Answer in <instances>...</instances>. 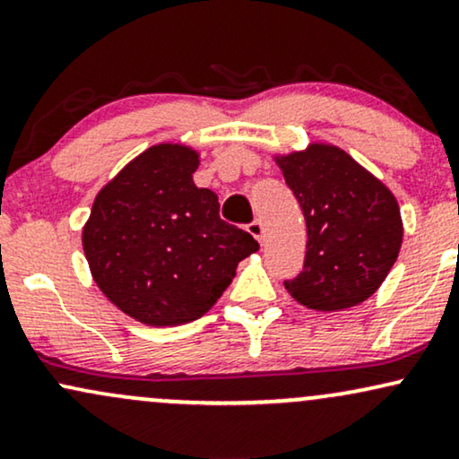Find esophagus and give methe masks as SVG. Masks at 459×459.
<instances>
[{"mask_svg":"<svg viewBox=\"0 0 459 459\" xmlns=\"http://www.w3.org/2000/svg\"><path fill=\"white\" fill-rule=\"evenodd\" d=\"M247 233L255 237L259 244H263V239H265V229H263V222L261 220H255V222L247 224Z\"/></svg>","mask_w":459,"mask_h":459,"instance_id":"esophagus-1","label":"esophagus"}]
</instances>
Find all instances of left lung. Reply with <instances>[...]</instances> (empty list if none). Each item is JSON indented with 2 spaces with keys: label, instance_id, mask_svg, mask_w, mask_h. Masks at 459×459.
<instances>
[{
  "label": "left lung",
  "instance_id": "left-lung-1",
  "mask_svg": "<svg viewBox=\"0 0 459 459\" xmlns=\"http://www.w3.org/2000/svg\"><path fill=\"white\" fill-rule=\"evenodd\" d=\"M307 220V256L284 289L324 313L358 307L397 261L403 222L397 198L354 157L328 142L273 155Z\"/></svg>",
  "mask_w": 459,
  "mask_h": 459
}]
</instances>
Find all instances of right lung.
I'll return each mask as SVG.
<instances>
[{
	"label": "right lung",
	"instance_id": "1",
	"mask_svg": "<svg viewBox=\"0 0 459 459\" xmlns=\"http://www.w3.org/2000/svg\"><path fill=\"white\" fill-rule=\"evenodd\" d=\"M200 152L161 142L99 189L82 229L103 296L155 328L203 317L233 282L255 237L220 218L215 192L196 187Z\"/></svg>",
	"mask_w": 459,
	"mask_h": 459
}]
</instances>
